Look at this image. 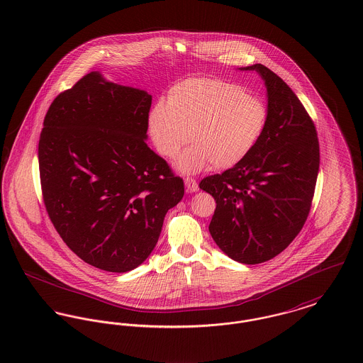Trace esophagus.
Instances as JSON below:
<instances>
[{
    "label": "esophagus",
    "mask_w": 363,
    "mask_h": 363,
    "mask_svg": "<svg viewBox=\"0 0 363 363\" xmlns=\"http://www.w3.org/2000/svg\"><path fill=\"white\" fill-rule=\"evenodd\" d=\"M185 186H186V191L188 192H196L197 189H199V185H197V182H196L194 178H185Z\"/></svg>",
    "instance_id": "1"
}]
</instances>
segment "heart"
<instances>
[{
	"instance_id": "1",
	"label": "heart",
	"mask_w": 363,
	"mask_h": 363,
	"mask_svg": "<svg viewBox=\"0 0 363 363\" xmlns=\"http://www.w3.org/2000/svg\"><path fill=\"white\" fill-rule=\"evenodd\" d=\"M267 124L268 108L259 96L213 77L174 85L167 104L156 102L147 117L150 140L163 157L175 159L189 140L195 142L177 163L185 172L240 164L262 138Z\"/></svg>"
}]
</instances>
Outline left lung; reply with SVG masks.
Returning <instances> with one entry per match:
<instances>
[{"instance_id":"1","label":"left lung","mask_w":363,"mask_h":363,"mask_svg":"<svg viewBox=\"0 0 363 363\" xmlns=\"http://www.w3.org/2000/svg\"><path fill=\"white\" fill-rule=\"evenodd\" d=\"M268 91V124L250 156L203 178L200 189L217 206L210 233L242 264H261L300 233L312 206L319 171L315 124L291 88L264 65H252Z\"/></svg>"}]
</instances>
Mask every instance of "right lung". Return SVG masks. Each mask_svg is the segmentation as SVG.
<instances>
[{"instance_id": "obj_1", "label": "right lung", "mask_w": 363, "mask_h": 363, "mask_svg": "<svg viewBox=\"0 0 363 363\" xmlns=\"http://www.w3.org/2000/svg\"><path fill=\"white\" fill-rule=\"evenodd\" d=\"M152 96L88 73L60 92L38 140L43 200L86 264L127 272L155 249L184 181L146 145Z\"/></svg>"}]
</instances>
